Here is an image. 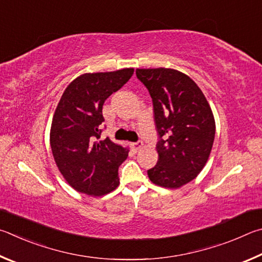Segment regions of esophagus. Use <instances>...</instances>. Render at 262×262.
<instances>
[{
	"label": "esophagus",
	"instance_id": "obj_1",
	"mask_svg": "<svg viewBox=\"0 0 262 262\" xmlns=\"http://www.w3.org/2000/svg\"><path fill=\"white\" fill-rule=\"evenodd\" d=\"M143 146H144V144H143V141H137V143H132L131 144V147L134 148V150H139L140 148H143Z\"/></svg>",
	"mask_w": 262,
	"mask_h": 262
}]
</instances>
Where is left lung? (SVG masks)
Listing matches in <instances>:
<instances>
[{
	"label": "left lung",
	"mask_w": 262,
	"mask_h": 262,
	"mask_svg": "<svg viewBox=\"0 0 262 262\" xmlns=\"http://www.w3.org/2000/svg\"><path fill=\"white\" fill-rule=\"evenodd\" d=\"M153 101L159 134L158 163L147 170L154 184L178 189L198 176L209 158L215 121L198 85L173 69H137Z\"/></svg>",
	"instance_id": "obj_1"
}]
</instances>
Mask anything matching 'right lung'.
Segmentation results:
<instances>
[{"instance_id":"right-lung-1","label":"right lung","mask_w":262,"mask_h":262,"mask_svg":"<svg viewBox=\"0 0 262 262\" xmlns=\"http://www.w3.org/2000/svg\"><path fill=\"white\" fill-rule=\"evenodd\" d=\"M134 71L127 68L84 73L69 84L59 100L50 127V147L58 170L78 192L100 196L119 184L118 167L128 149L109 138L100 140L102 107Z\"/></svg>"}]
</instances>
